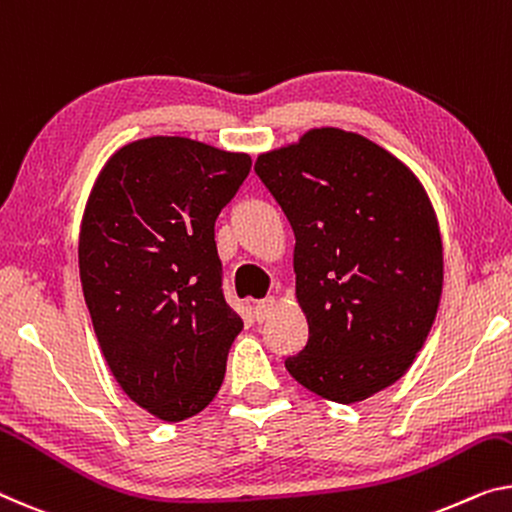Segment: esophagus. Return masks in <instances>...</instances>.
I'll return each instance as SVG.
<instances>
[{"instance_id": "esophagus-1", "label": "esophagus", "mask_w": 512, "mask_h": 512, "mask_svg": "<svg viewBox=\"0 0 512 512\" xmlns=\"http://www.w3.org/2000/svg\"><path fill=\"white\" fill-rule=\"evenodd\" d=\"M273 303H276L273 299H264V301H257V303L253 305V317L257 319V322H264V319L269 317Z\"/></svg>"}]
</instances>
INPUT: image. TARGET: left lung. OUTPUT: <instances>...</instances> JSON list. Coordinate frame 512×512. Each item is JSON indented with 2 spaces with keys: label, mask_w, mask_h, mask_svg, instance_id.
I'll return each mask as SVG.
<instances>
[{
  "label": "left lung",
  "mask_w": 512,
  "mask_h": 512,
  "mask_svg": "<svg viewBox=\"0 0 512 512\" xmlns=\"http://www.w3.org/2000/svg\"><path fill=\"white\" fill-rule=\"evenodd\" d=\"M294 230L308 342L285 358L301 386L340 404L395 384L437 317L444 255L421 181L368 137L315 128L255 163Z\"/></svg>",
  "instance_id": "8db88e82"
}]
</instances>
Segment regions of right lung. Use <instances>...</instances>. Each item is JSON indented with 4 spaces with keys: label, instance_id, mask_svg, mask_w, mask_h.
I'll use <instances>...</instances> for the list:
<instances>
[{
    "label": "right lung",
    "instance_id": "obj_1",
    "mask_svg": "<svg viewBox=\"0 0 512 512\" xmlns=\"http://www.w3.org/2000/svg\"><path fill=\"white\" fill-rule=\"evenodd\" d=\"M248 154L188 137L121 147L80 227V280L98 345L124 393L179 423L216 398L241 317L223 294L216 220Z\"/></svg>",
    "mask_w": 512,
    "mask_h": 512
}]
</instances>
